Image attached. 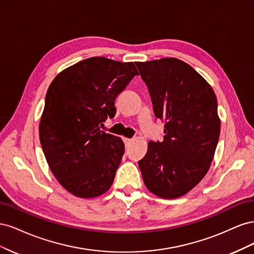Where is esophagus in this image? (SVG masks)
<instances>
[{"label":"esophagus","mask_w":254,"mask_h":254,"mask_svg":"<svg viewBox=\"0 0 254 254\" xmlns=\"http://www.w3.org/2000/svg\"><path fill=\"white\" fill-rule=\"evenodd\" d=\"M131 142H132L131 139H127V137H124V143H125V145H129Z\"/></svg>","instance_id":"34e87169"}]
</instances>
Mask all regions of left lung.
Returning a JSON list of instances; mask_svg holds the SVG:
<instances>
[{"label": "left lung", "instance_id": "1", "mask_svg": "<svg viewBox=\"0 0 254 254\" xmlns=\"http://www.w3.org/2000/svg\"><path fill=\"white\" fill-rule=\"evenodd\" d=\"M155 115L164 122L162 142L148 143L139 166L155 195L178 198L209 171L219 139L217 98L202 76L177 58L135 63Z\"/></svg>", "mask_w": 254, "mask_h": 254}]
</instances>
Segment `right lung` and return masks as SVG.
Returning <instances> with one entry per match:
<instances>
[{"label": "right lung", "instance_id": "add662e5", "mask_svg": "<svg viewBox=\"0 0 254 254\" xmlns=\"http://www.w3.org/2000/svg\"><path fill=\"white\" fill-rule=\"evenodd\" d=\"M135 75L133 63L91 57L60 72L45 96L39 137L53 175L71 194L101 196L124 155L122 139L102 131L114 101Z\"/></svg>", "mask_w": 254, "mask_h": 254}]
</instances>
